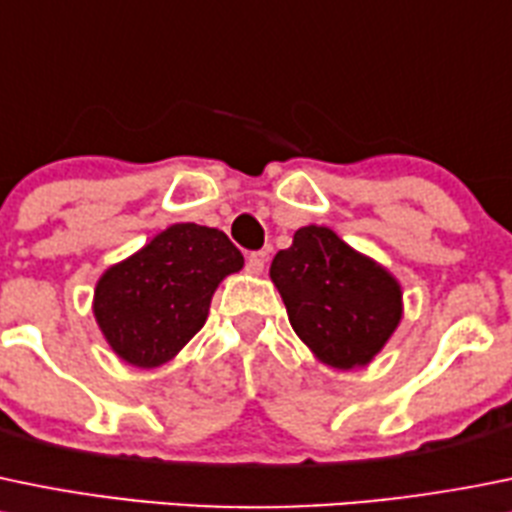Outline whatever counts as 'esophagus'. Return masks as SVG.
Segmentation results:
<instances>
[{"label":"esophagus","mask_w":512,"mask_h":512,"mask_svg":"<svg viewBox=\"0 0 512 512\" xmlns=\"http://www.w3.org/2000/svg\"><path fill=\"white\" fill-rule=\"evenodd\" d=\"M265 262H267L265 252H250V255H247L245 270L250 272V275H260V272L265 270Z\"/></svg>","instance_id":"obj_1"}]
</instances>
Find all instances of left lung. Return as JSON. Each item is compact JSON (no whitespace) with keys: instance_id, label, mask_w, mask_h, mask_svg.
<instances>
[{"instance_id":"left-lung-1","label":"left lung","mask_w":512,"mask_h":512,"mask_svg":"<svg viewBox=\"0 0 512 512\" xmlns=\"http://www.w3.org/2000/svg\"><path fill=\"white\" fill-rule=\"evenodd\" d=\"M292 330L340 370L365 365L398 327L400 285L327 227H302L270 267Z\"/></svg>"}]
</instances>
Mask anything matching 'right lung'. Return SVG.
Here are the masks:
<instances>
[{
    "label": "right lung",
    "instance_id": "1",
    "mask_svg": "<svg viewBox=\"0 0 512 512\" xmlns=\"http://www.w3.org/2000/svg\"><path fill=\"white\" fill-rule=\"evenodd\" d=\"M242 265L245 257L225 232L172 225L104 272L94 290V317L122 360L157 367L202 330L215 287Z\"/></svg>",
    "mask_w": 512,
    "mask_h": 512
}]
</instances>
